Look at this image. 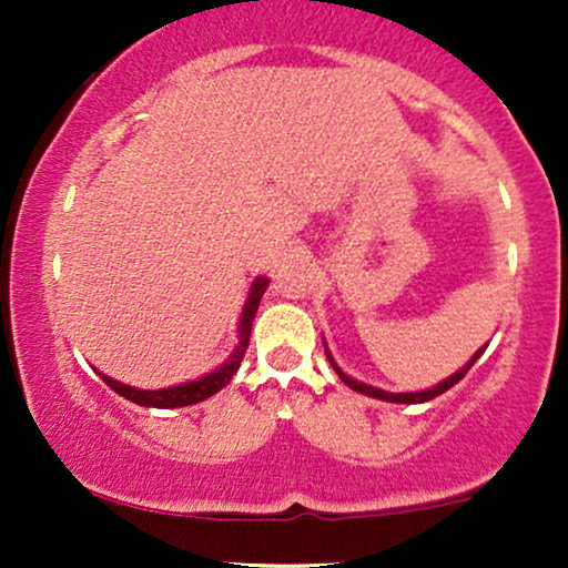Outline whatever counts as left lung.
Segmentation results:
<instances>
[{
    "instance_id": "obj_1",
    "label": "left lung",
    "mask_w": 568,
    "mask_h": 568,
    "mask_svg": "<svg viewBox=\"0 0 568 568\" xmlns=\"http://www.w3.org/2000/svg\"><path fill=\"white\" fill-rule=\"evenodd\" d=\"M480 355H484V349H480V352H475V357H473L470 363H467L465 368H462V371H456L454 376H448V379H446V382H440L438 387H433V389H425V393H384V389L368 387V384H363V382H355V379H349L347 374H342V371L336 368V363L331 361V355H328V361L334 363V368H336L338 379H342L344 384H347L349 389H355V393H363V395H371V397H379V400H389V403H425V400H433V397L443 395V393H446V389H452L454 384L459 382V379H465V374H467V371L473 368V363L478 361Z\"/></svg>"
}]
</instances>
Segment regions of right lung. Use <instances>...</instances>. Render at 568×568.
<instances>
[{
	"label": "right lung",
	"instance_id": "obj_1",
	"mask_svg": "<svg viewBox=\"0 0 568 568\" xmlns=\"http://www.w3.org/2000/svg\"><path fill=\"white\" fill-rule=\"evenodd\" d=\"M266 285H270V280H264V277H258L256 283L251 285V293H247V302H245V310H243V321H240V342H237V347H234L232 355L226 357V361L221 363L219 368H213L211 374L200 376V379L186 382V384H175V387H168V389L128 387V384H120V382L109 379V376H101V379L106 382L116 395L128 397V400L139 403V406H146V408L192 406V403H200V400H205V397L216 395L221 387H226V384H230V379L234 376V371H237L240 363H243L247 342H251L253 317H256L258 302H262Z\"/></svg>",
	"mask_w": 568,
	"mask_h": 568
}]
</instances>
